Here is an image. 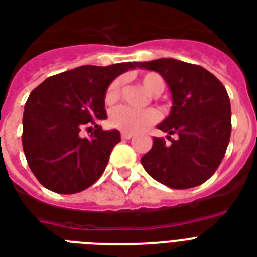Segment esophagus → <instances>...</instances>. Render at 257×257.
Segmentation results:
<instances>
[{
  "label": "esophagus",
  "instance_id": "obj_1",
  "mask_svg": "<svg viewBox=\"0 0 257 257\" xmlns=\"http://www.w3.org/2000/svg\"><path fill=\"white\" fill-rule=\"evenodd\" d=\"M133 135H134L133 133H127V131H122V133H120V137H122V139H130Z\"/></svg>",
  "mask_w": 257,
  "mask_h": 257
}]
</instances>
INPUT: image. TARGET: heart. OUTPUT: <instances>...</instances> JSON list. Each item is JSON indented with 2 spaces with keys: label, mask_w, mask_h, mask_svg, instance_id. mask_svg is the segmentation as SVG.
I'll return each mask as SVG.
<instances>
[{
  "label": "heart",
  "mask_w": 257,
  "mask_h": 257,
  "mask_svg": "<svg viewBox=\"0 0 257 257\" xmlns=\"http://www.w3.org/2000/svg\"><path fill=\"white\" fill-rule=\"evenodd\" d=\"M143 87L146 91L154 96H158L164 92L165 80L164 77L157 72H146L141 76ZM122 93V81L116 79L108 85V88L104 95V100L107 104H114L118 100ZM160 115L153 108L146 110H134L131 107L119 106L111 111L110 114V124L115 128L127 133H135V131L143 130L146 127L158 122Z\"/></svg>",
  "instance_id": "1"
}]
</instances>
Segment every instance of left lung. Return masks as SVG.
I'll list each match as a JSON object with an SVG mask.
<instances>
[{"instance_id":"8db88e82","label":"left lung","mask_w":257,"mask_h":257,"mask_svg":"<svg viewBox=\"0 0 257 257\" xmlns=\"http://www.w3.org/2000/svg\"><path fill=\"white\" fill-rule=\"evenodd\" d=\"M156 71L172 91L170 115L158 128L168 133L153 138L141 164L153 178L173 189H189L208 181L221 164L229 143L230 101L222 83L200 65L176 59L138 63ZM177 138L172 140L170 135Z\"/></svg>"}]
</instances>
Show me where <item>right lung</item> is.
I'll list each match as a JSON object with an SVG mask.
<instances>
[{
	"instance_id": "1",
	"label": "right lung",
	"mask_w": 257,
	"mask_h": 257,
	"mask_svg": "<svg viewBox=\"0 0 257 257\" xmlns=\"http://www.w3.org/2000/svg\"><path fill=\"white\" fill-rule=\"evenodd\" d=\"M138 63L81 65L48 77L31 92L23 116V149L43 186L73 194L95 184L104 172L118 130L104 131V95L115 77ZM83 128L88 137H81Z\"/></svg>"
}]
</instances>
